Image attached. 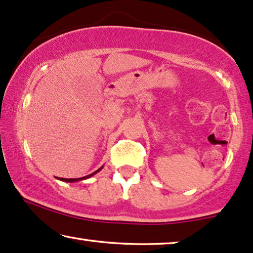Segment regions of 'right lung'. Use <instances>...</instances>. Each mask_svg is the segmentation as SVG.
<instances>
[{
	"label": "right lung",
	"mask_w": 253,
	"mask_h": 253,
	"mask_svg": "<svg viewBox=\"0 0 253 253\" xmlns=\"http://www.w3.org/2000/svg\"><path fill=\"white\" fill-rule=\"evenodd\" d=\"M100 169H102V168H100ZM100 169H98V170H97V171H95V172L91 173V174H89V176H85V177H83V178H70V179H67V178H61V180H62V181H68V183H73V181H76V180L85 179V178H89V177H91L92 174H95V173L98 172V171H99Z\"/></svg>",
	"instance_id": "obj_1"
}]
</instances>
